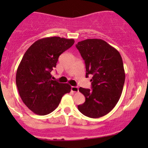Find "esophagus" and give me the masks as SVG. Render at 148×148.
I'll use <instances>...</instances> for the list:
<instances>
[{"label":"esophagus","mask_w":148,"mask_h":148,"mask_svg":"<svg viewBox=\"0 0 148 148\" xmlns=\"http://www.w3.org/2000/svg\"><path fill=\"white\" fill-rule=\"evenodd\" d=\"M71 90H72V92H79V88L76 87V86H72V88H71Z\"/></svg>","instance_id":"obj_1"}]
</instances>
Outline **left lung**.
I'll list each match as a JSON object with an SVG mask.
<instances>
[{
    "label": "left lung",
    "instance_id": "1",
    "mask_svg": "<svg viewBox=\"0 0 148 148\" xmlns=\"http://www.w3.org/2000/svg\"><path fill=\"white\" fill-rule=\"evenodd\" d=\"M76 47L85 61L86 77L92 76V89L79 88L86 101L78 109L89 118H100L114 108L121 96L125 80L123 59L117 49L101 39H88Z\"/></svg>",
    "mask_w": 148,
    "mask_h": 148
}]
</instances>
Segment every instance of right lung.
Masks as SVG:
<instances>
[{
  "instance_id": "right-lung-1",
  "label": "right lung",
  "mask_w": 148,
  "mask_h": 148,
  "mask_svg": "<svg viewBox=\"0 0 148 148\" xmlns=\"http://www.w3.org/2000/svg\"><path fill=\"white\" fill-rule=\"evenodd\" d=\"M73 39L45 37L37 40L25 51L18 65L16 84L25 106L40 115H45L58 106L71 86L51 79V72L58 58L74 45Z\"/></svg>"
}]
</instances>
